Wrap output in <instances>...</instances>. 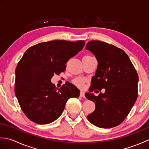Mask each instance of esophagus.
<instances>
[{
  "instance_id": "esophagus-1",
  "label": "esophagus",
  "mask_w": 149,
  "mask_h": 149,
  "mask_svg": "<svg viewBox=\"0 0 149 149\" xmlns=\"http://www.w3.org/2000/svg\"><path fill=\"white\" fill-rule=\"evenodd\" d=\"M80 96H81V97L85 98V93H84V91H81V92H80Z\"/></svg>"
}]
</instances>
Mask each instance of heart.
<instances>
[{"label": "heart", "instance_id": "1", "mask_svg": "<svg viewBox=\"0 0 149 149\" xmlns=\"http://www.w3.org/2000/svg\"><path fill=\"white\" fill-rule=\"evenodd\" d=\"M74 84L79 87H83L84 85V80L81 78H77L74 80Z\"/></svg>", "mask_w": 149, "mask_h": 149}]
</instances>
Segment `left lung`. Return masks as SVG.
<instances>
[{
    "label": "left lung",
    "mask_w": 149,
    "mask_h": 149,
    "mask_svg": "<svg viewBox=\"0 0 149 149\" xmlns=\"http://www.w3.org/2000/svg\"><path fill=\"white\" fill-rule=\"evenodd\" d=\"M86 49L98 61L90 92L85 93L87 99L95 104V109L87 116L88 120L100 128L115 127L127 117L137 99L138 74L127 54L118 47L91 40ZM103 88L105 92L98 96L91 93Z\"/></svg>",
    "instance_id": "left-lung-1"
}]
</instances>
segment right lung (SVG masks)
Wrapping results in <instances>:
<instances>
[{
	"label": "right lung",
	"instance_id": "1",
	"mask_svg": "<svg viewBox=\"0 0 149 149\" xmlns=\"http://www.w3.org/2000/svg\"><path fill=\"white\" fill-rule=\"evenodd\" d=\"M84 44V40H54L36 44L24 53L15 70V92L21 109L31 121L38 124L55 121L70 98L79 96L75 85L67 83L57 90L51 79L65 70L68 60Z\"/></svg>",
	"mask_w": 149,
	"mask_h": 149
}]
</instances>
